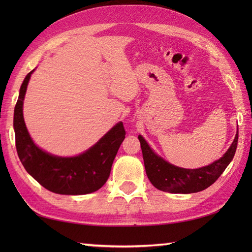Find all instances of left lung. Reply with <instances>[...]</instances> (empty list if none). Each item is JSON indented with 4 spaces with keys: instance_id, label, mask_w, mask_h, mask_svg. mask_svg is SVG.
<instances>
[{
    "instance_id": "8db88e82",
    "label": "left lung",
    "mask_w": 252,
    "mask_h": 252,
    "mask_svg": "<svg viewBox=\"0 0 252 252\" xmlns=\"http://www.w3.org/2000/svg\"><path fill=\"white\" fill-rule=\"evenodd\" d=\"M144 165L151 183L159 190L172 194H191L208 189L220 178L234 158L238 143V127L232 145L223 156L206 167L185 169L165 161L155 153L142 135H138Z\"/></svg>"
}]
</instances>
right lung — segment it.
<instances>
[{
	"mask_svg": "<svg viewBox=\"0 0 252 252\" xmlns=\"http://www.w3.org/2000/svg\"><path fill=\"white\" fill-rule=\"evenodd\" d=\"M34 69L27 74L19 90L14 110L16 149L26 171L50 191L61 195H85L94 192L108 180L111 165L126 137L120 121L82 154L61 157L36 146L24 120L23 107L27 87Z\"/></svg>",
	"mask_w": 252,
	"mask_h": 252,
	"instance_id": "right-lung-1",
	"label": "right lung"
}]
</instances>
